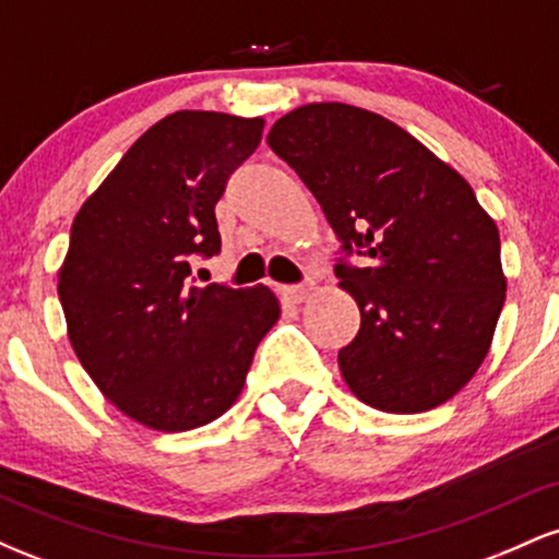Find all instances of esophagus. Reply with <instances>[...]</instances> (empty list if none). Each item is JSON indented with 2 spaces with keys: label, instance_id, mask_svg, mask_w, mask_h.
Segmentation results:
<instances>
[{
  "label": "esophagus",
  "instance_id": "esophagus-1",
  "mask_svg": "<svg viewBox=\"0 0 559 559\" xmlns=\"http://www.w3.org/2000/svg\"><path fill=\"white\" fill-rule=\"evenodd\" d=\"M310 292H312V286H307V284L305 286H284V288H281V294H284L288 301H294V305H301V301L310 297Z\"/></svg>",
  "mask_w": 559,
  "mask_h": 559
}]
</instances>
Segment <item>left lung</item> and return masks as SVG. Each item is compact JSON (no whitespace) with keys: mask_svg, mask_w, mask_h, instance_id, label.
Returning a JSON list of instances; mask_svg holds the SVG:
<instances>
[{"mask_svg":"<svg viewBox=\"0 0 559 559\" xmlns=\"http://www.w3.org/2000/svg\"><path fill=\"white\" fill-rule=\"evenodd\" d=\"M267 144L323 207L344 254L338 286L360 331L338 352L357 400L413 415L452 400L489 355L507 278L497 223L471 183L381 115L312 102L278 118Z\"/></svg>","mask_w":559,"mask_h":559,"instance_id":"8db88e82","label":"left lung"}]
</instances>
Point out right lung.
Returning <instances> with one entry per match:
<instances>
[{"label":"right lung","mask_w":559,"mask_h":559,"mask_svg":"<svg viewBox=\"0 0 559 559\" xmlns=\"http://www.w3.org/2000/svg\"><path fill=\"white\" fill-rule=\"evenodd\" d=\"M262 118L181 110L155 123L83 202L60 267L75 355L120 413L155 431L207 426L239 400L281 305L267 286H194L221 252L215 204Z\"/></svg>","instance_id":"right-lung-1"}]
</instances>
